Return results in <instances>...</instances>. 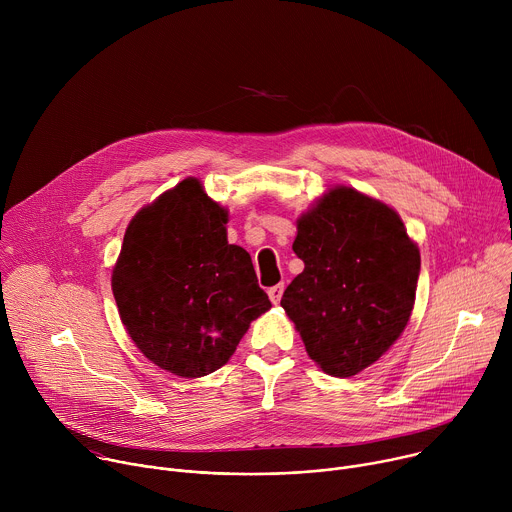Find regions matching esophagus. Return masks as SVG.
I'll use <instances>...</instances> for the list:
<instances>
[{
	"label": "esophagus",
	"instance_id": "obj_1",
	"mask_svg": "<svg viewBox=\"0 0 512 512\" xmlns=\"http://www.w3.org/2000/svg\"><path fill=\"white\" fill-rule=\"evenodd\" d=\"M283 283H277V285H273V287H269L267 289V294H269V300L273 302V304H279V300H281V296H283Z\"/></svg>",
	"mask_w": 512,
	"mask_h": 512
}]
</instances>
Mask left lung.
<instances>
[{"label": "left lung", "mask_w": 512, "mask_h": 512, "mask_svg": "<svg viewBox=\"0 0 512 512\" xmlns=\"http://www.w3.org/2000/svg\"><path fill=\"white\" fill-rule=\"evenodd\" d=\"M294 253L304 271L283 291L281 308L324 373L358 375L409 322L417 245L391 206L336 186L298 218Z\"/></svg>", "instance_id": "8db88e82"}]
</instances>
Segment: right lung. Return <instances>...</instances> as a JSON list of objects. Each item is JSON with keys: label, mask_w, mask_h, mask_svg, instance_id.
Returning a JSON list of instances; mask_svg holds the SVG:
<instances>
[{"label": "right lung", "mask_w": 512, "mask_h": 512, "mask_svg": "<svg viewBox=\"0 0 512 512\" xmlns=\"http://www.w3.org/2000/svg\"><path fill=\"white\" fill-rule=\"evenodd\" d=\"M229 212L186 178L125 231L111 287L121 322L160 369L198 379L229 362L271 308L249 253L227 241Z\"/></svg>", "instance_id": "add662e5"}]
</instances>
